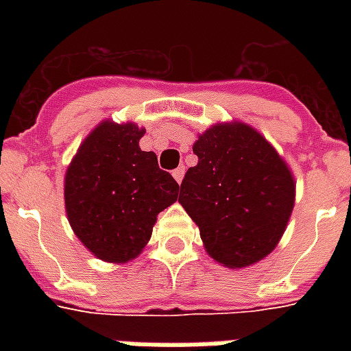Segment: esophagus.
<instances>
[{
  "label": "esophagus",
  "instance_id": "1",
  "mask_svg": "<svg viewBox=\"0 0 351 351\" xmlns=\"http://www.w3.org/2000/svg\"><path fill=\"white\" fill-rule=\"evenodd\" d=\"M173 176H175V180L178 184L182 182V178H184V167H178V169H175V171H173Z\"/></svg>",
  "mask_w": 351,
  "mask_h": 351
}]
</instances>
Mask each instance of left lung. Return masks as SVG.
<instances>
[{"mask_svg": "<svg viewBox=\"0 0 351 351\" xmlns=\"http://www.w3.org/2000/svg\"><path fill=\"white\" fill-rule=\"evenodd\" d=\"M178 201L210 258L231 269L263 259L293 210L295 182L276 150L246 123H218L193 145Z\"/></svg>", "mask_w": 351, "mask_h": 351, "instance_id": "left-lung-1", "label": "left lung"}]
</instances>
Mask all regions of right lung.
<instances>
[{"instance_id": "add662e5", "label": "right lung", "mask_w": 351, "mask_h": 351, "mask_svg": "<svg viewBox=\"0 0 351 351\" xmlns=\"http://www.w3.org/2000/svg\"><path fill=\"white\" fill-rule=\"evenodd\" d=\"M145 130L103 122L80 145L65 173V210L95 258L125 263L152 235L156 216L178 199V184L158 156L138 148Z\"/></svg>"}]
</instances>
